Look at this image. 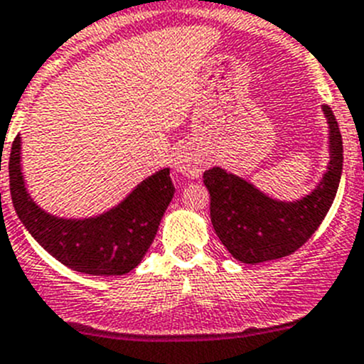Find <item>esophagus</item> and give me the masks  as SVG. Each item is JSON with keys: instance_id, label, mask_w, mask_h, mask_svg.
Wrapping results in <instances>:
<instances>
[{"instance_id": "34e87169", "label": "esophagus", "mask_w": 364, "mask_h": 364, "mask_svg": "<svg viewBox=\"0 0 364 364\" xmlns=\"http://www.w3.org/2000/svg\"><path fill=\"white\" fill-rule=\"evenodd\" d=\"M174 166L179 174H183L185 178L194 179L201 174V170H203V166H205V163H203V158L199 156L198 152H196L194 149L185 146V149L179 150L178 156H176Z\"/></svg>"}]
</instances>
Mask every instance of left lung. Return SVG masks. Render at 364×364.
<instances>
[{"label": "left lung", "instance_id": "8db88e82", "mask_svg": "<svg viewBox=\"0 0 364 364\" xmlns=\"http://www.w3.org/2000/svg\"><path fill=\"white\" fill-rule=\"evenodd\" d=\"M328 123L330 161L316 188L304 198L281 201L221 166L205 170L210 219L219 241L241 263L279 259L303 247L332 206L343 172V139L336 116L323 105Z\"/></svg>", "mask_w": 364, "mask_h": 364}]
</instances>
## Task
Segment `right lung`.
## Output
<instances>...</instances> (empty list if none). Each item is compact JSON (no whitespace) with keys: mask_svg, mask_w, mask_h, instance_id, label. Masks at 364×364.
<instances>
[{"mask_svg":"<svg viewBox=\"0 0 364 364\" xmlns=\"http://www.w3.org/2000/svg\"><path fill=\"white\" fill-rule=\"evenodd\" d=\"M9 176L16 214L28 234L65 267L90 276H123L141 263L176 192L170 168H161L103 214L83 219L58 218L43 210L28 194L19 136L12 143Z\"/></svg>","mask_w":364,"mask_h":364,"instance_id":"add662e5","label":"right lung"}]
</instances>
